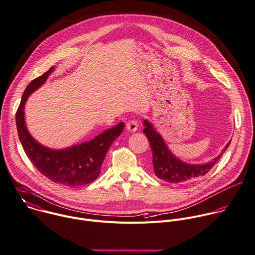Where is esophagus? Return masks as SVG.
<instances>
[{"instance_id":"obj_1","label":"esophagus","mask_w":255,"mask_h":255,"mask_svg":"<svg viewBox=\"0 0 255 255\" xmlns=\"http://www.w3.org/2000/svg\"><path fill=\"white\" fill-rule=\"evenodd\" d=\"M126 128L129 132H135L138 129V123L136 120H129L126 123Z\"/></svg>"}]
</instances>
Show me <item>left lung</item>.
Returning <instances> with one entry per match:
<instances>
[{
    "mask_svg": "<svg viewBox=\"0 0 255 255\" xmlns=\"http://www.w3.org/2000/svg\"><path fill=\"white\" fill-rule=\"evenodd\" d=\"M144 126L145 128L143 133L150 142V147L152 149V164L154 173L159 179L169 183H184L204 176L219 161L220 157L230 144L229 141L222 153L209 163L198 165L187 164L176 158L169 151L160 134L155 131L153 126L148 121L144 120Z\"/></svg>",
    "mask_w": 255,
    "mask_h": 255,
    "instance_id": "1",
    "label": "left lung"
}]
</instances>
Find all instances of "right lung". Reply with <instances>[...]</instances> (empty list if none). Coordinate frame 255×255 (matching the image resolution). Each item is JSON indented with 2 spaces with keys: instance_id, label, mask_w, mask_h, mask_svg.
<instances>
[{
  "instance_id": "obj_1",
  "label": "right lung",
  "mask_w": 255,
  "mask_h": 255,
  "mask_svg": "<svg viewBox=\"0 0 255 255\" xmlns=\"http://www.w3.org/2000/svg\"><path fill=\"white\" fill-rule=\"evenodd\" d=\"M53 70L54 67H51L42 76L31 81L23 93L16 112L19 139L32 164L51 181L67 186L88 184L99 176L104 158L112 143L122 133L124 123L121 122L105 130L91 141L63 150H54L39 144L27 130L24 108L30 94L45 83Z\"/></svg>"
}]
</instances>
